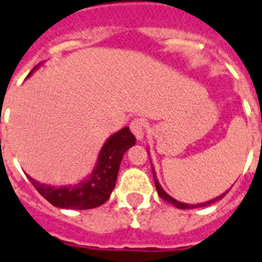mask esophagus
<instances>
[{
	"label": "esophagus",
	"instance_id": "34e87169",
	"mask_svg": "<svg viewBox=\"0 0 262 262\" xmlns=\"http://www.w3.org/2000/svg\"><path fill=\"white\" fill-rule=\"evenodd\" d=\"M130 130L137 140L144 138V135H145V124H144V121L138 120V118L137 120L132 121Z\"/></svg>",
	"mask_w": 262,
	"mask_h": 262
}]
</instances>
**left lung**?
<instances>
[{"mask_svg": "<svg viewBox=\"0 0 262 262\" xmlns=\"http://www.w3.org/2000/svg\"><path fill=\"white\" fill-rule=\"evenodd\" d=\"M149 155V153H148ZM152 172H153V178H155V186H156V190H157V193H159V196L163 198L164 201H167L168 203H171V205L175 206L176 208H182V210H187V208H196V207H205V206H208V205H212V203H215V202L221 201L225 195L227 193L226 192H223L222 195H220V196H216L214 198V199H211V201H207L205 202V203H196V205H188V203H183V202H179V201H176V199H173V198L171 196V195H168L167 192H165L164 190H163V187H161V184L159 183V180H157L156 178V173H155V169H153L152 167Z\"/></svg>", "mask_w": 262, "mask_h": 262, "instance_id": "1", "label": "left lung"}]
</instances>
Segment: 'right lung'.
Here are the masks:
<instances>
[{"instance_id":"add662e5","label":"right lung","mask_w":262,"mask_h":262,"mask_svg":"<svg viewBox=\"0 0 262 262\" xmlns=\"http://www.w3.org/2000/svg\"><path fill=\"white\" fill-rule=\"evenodd\" d=\"M39 67L40 63L28 76H31L32 72ZM135 144L136 137L127 126L110 136L101 148L94 169L87 175L86 179L76 184L51 186L37 182L29 175L28 178L40 195L55 207L69 210H89L98 207L103 205L112 195L124 153Z\"/></svg>"}]
</instances>
